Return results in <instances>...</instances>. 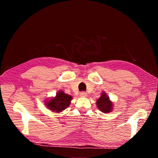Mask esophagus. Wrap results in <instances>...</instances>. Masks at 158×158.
I'll use <instances>...</instances> for the list:
<instances>
[{
	"label": "esophagus",
	"mask_w": 158,
	"mask_h": 158,
	"mask_svg": "<svg viewBox=\"0 0 158 158\" xmlns=\"http://www.w3.org/2000/svg\"><path fill=\"white\" fill-rule=\"evenodd\" d=\"M80 96L82 98H85L87 96V94L85 92H81L80 93Z\"/></svg>",
	"instance_id": "obj_1"
}]
</instances>
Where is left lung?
I'll return each instance as SVG.
<instances>
[{
	"label": "left lung",
	"instance_id": "1",
	"mask_svg": "<svg viewBox=\"0 0 158 158\" xmlns=\"http://www.w3.org/2000/svg\"><path fill=\"white\" fill-rule=\"evenodd\" d=\"M97 106L98 109L104 113H109L111 111L112 102L109 100V97L105 93L102 94L101 97L97 100Z\"/></svg>",
	"mask_w": 158,
	"mask_h": 158
}]
</instances>
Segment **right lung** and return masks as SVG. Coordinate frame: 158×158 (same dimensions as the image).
I'll use <instances>...</instances> for the list:
<instances>
[{
    "mask_svg": "<svg viewBox=\"0 0 158 158\" xmlns=\"http://www.w3.org/2000/svg\"><path fill=\"white\" fill-rule=\"evenodd\" d=\"M72 98V96L65 94L63 91H59L55 98L47 102L46 106L53 111H62L69 106Z\"/></svg>",
    "mask_w": 158,
    "mask_h": 158,
    "instance_id": "right-lung-1",
    "label": "right lung"
}]
</instances>
